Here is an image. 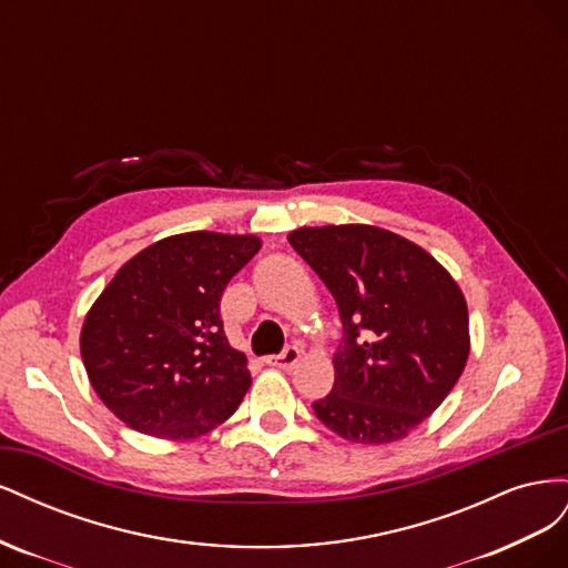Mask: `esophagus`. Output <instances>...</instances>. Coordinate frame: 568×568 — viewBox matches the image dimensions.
<instances>
[{
  "label": "esophagus",
  "instance_id": "34e87169",
  "mask_svg": "<svg viewBox=\"0 0 568 568\" xmlns=\"http://www.w3.org/2000/svg\"><path fill=\"white\" fill-rule=\"evenodd\" d=\"M301 359V348L298 346H288V348H284V353H280V355H270V357H265V363L270 365V367H277V369H291L294 367L296 363Z\"/></svg>",
  "mask_w": 568,
  "mask_h": 568
}]
</instances>
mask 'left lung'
Masks as SVG:
<instances>
[{
	"label": "left lung",
	"mask_w": 568,
	"mask_h": 568,
	"mask_svg": "<svg viewBox=\"0 0 568 568\" xmlns=\"http://www.w3.org/2000/svg\"><path fill=\"white\" fill-rule=\"evenodd\" d=\"M288 244L336 301L343 338L334 388L313 403L341 438H405L448 398L469 357L462 288L436 257L374 225L301 227Z\"/></svg>",
	"instance_id": "left-lung-1"
}]
</instances>
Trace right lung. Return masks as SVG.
<instances>
[{
	"instance_id": "add662e5",
	"label": "right lung",
	"mask_w": 568,
	"mask_h": 568,
	"mask_svg": "<svg viewBox=\"0 0 568 568\" xmlns=\"http://www.w3.org/2000/svg\"><path fill=\"white\" fill-rule=\"evenodd\" d=\"M261 246L255 234L184 232L115 272L84 317L80 355L120 422L189 440L234 415L251 372L222 329L220 298Z\"/></svg>"
}]
</instances>
